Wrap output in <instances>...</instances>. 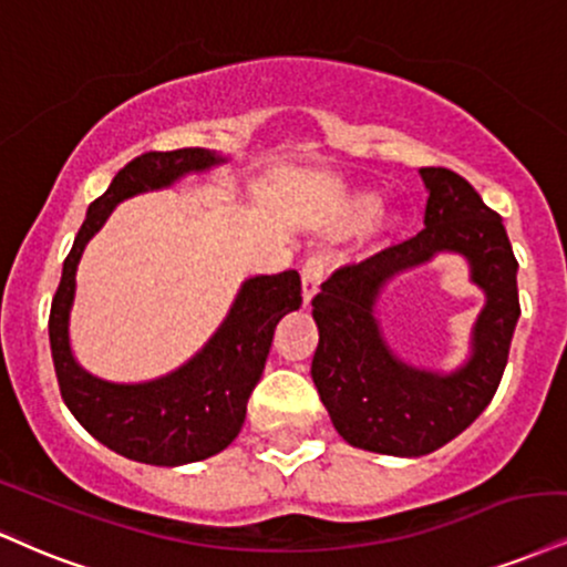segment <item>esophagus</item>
<instances>
[{"mask_svg": "<svg viewBox=\"0 0 567 567\" xmlns=\"http://www.w3.org/2000/svg\"><path fill=\"white\" fill-rule=\"evenodd\" d=\"M322 275H324V261L322 256H311L309 261L303 264V271H301V279H303V303L309 306L313 301V296L319 292V282H322Z\"/></svg>", "mask_w": 567, "mask_h": 567, "instance_id": "obj_1", "label": "esophagus"}]
</instances>
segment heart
<instances>
[{
	"instance_id": "b5f03b06",
	"label": "heart",
	"mask_w": 567,
	"mask_h": 567,
	"mask_svg": "<svg viewBox=\"0 0 567 567\" xmlns=\"http://www.w3.org/2000/svg\"><path fill=\"white\" fill-rule=\"evenodd\" d=\"M378 208H380V195L372 193V189H359V193L346 197L343 210H340V227L346 229L359 227V224L369 221L370 217L373 221L367 224V235L372 237H383L388 231L399 227L401 216L395 214V210H388V214L380 210L378 214Z\"/></svg>"
}]
</instances>
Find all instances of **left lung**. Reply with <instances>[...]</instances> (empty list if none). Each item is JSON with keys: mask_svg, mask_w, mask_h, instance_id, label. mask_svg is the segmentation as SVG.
<instances>
[{"mask_svg": "<svg viewBox=\"0 0 567 567\" xmlns=\"http://www.w3.org/2000/svg\"><path fill=\"white\" fill-rule=\"evenodd\" d=\"M420 176L427 189L425 229L338 269L311 301L319 327L311 378L332 425L351 446L391 456L431 454L478 420L499 388L520 317L517 261L502 216L449 168H420ZM439 252L465 257L471 281L487 296L471 357L452 373L395 358L377 319L384 285Z\"/></svg>", "mask_w": 567, "mask_h": 567, "instance_id": "left-lung-1", "label": "left lung"}]
</instances>
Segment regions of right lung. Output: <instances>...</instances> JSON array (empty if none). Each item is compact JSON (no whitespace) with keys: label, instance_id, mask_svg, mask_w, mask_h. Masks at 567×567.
Instances as JSON below:
<instances>
[{"label":"right lung","instance_id":"obj_1","mask_svg":"<svg viewBox=\"0 0 567 567\" xmlns=\"http://www.w3.org/2000/svg\"><path fill=\"white\" fill-rule=\"evenodd\" d=\"M227 158L203 147L145 153L126 163L105 195L86 210L63 264L50 311V346L65 406L100 443L126 460L179 467L208 460L240 433L245 409L261 380L275 327L301 306L296 269L245 279L227 317L208 343L174 372L147 383H111L86 372L71 349V309L76 269L86 243L105 227L118 203L166 189L187 174H203Z\"/></svg>","mask_w":567,"mask_h":567}]
</instances>
